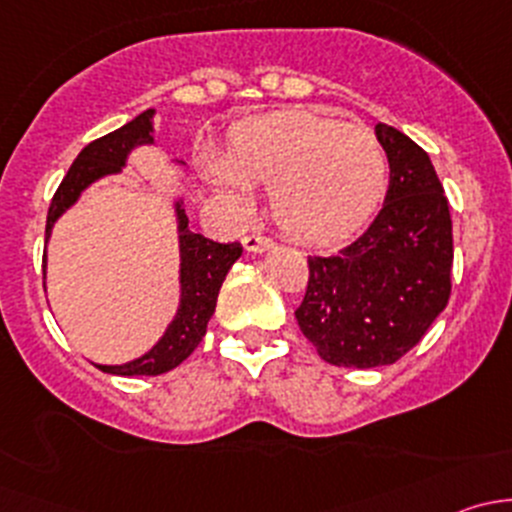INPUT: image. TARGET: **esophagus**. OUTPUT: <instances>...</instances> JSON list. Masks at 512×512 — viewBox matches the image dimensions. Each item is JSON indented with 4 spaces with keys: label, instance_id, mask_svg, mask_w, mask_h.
Segmentation results:
<instances>
[{
    "label": "esophagus",
    "instance_id": "esophagus-1",
    "mask_svg": "<svg viewBox=\"0 0 512 512\" xmlns=\"http://www.w3.org/2000/svg\"><path fill=\"white\" fill-rule=\"evenodd\" d=\"M242 245H245L247 252H262V250H270L272 240L262 235V232H250V235L242 237Z\"/></svg>",
    "mask_w": 512,
    "mask_h": 512
}]
</instances>
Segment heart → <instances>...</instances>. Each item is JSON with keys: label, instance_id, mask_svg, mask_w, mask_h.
Returning a JSON list of instances; mask_svg holds the SVG:
<instances>
[{"label": "heart", "instance_id": "b5f03b06", "mask_svg": "<svg viewBox=\"0 0 512 512\" xmlns=\"http://www.w3.org/2000/svg\"><path fill=\"white\" fill-rule=\"evenodd\" d=\"M200 168L237 208L250 203V188H270L275 223L309 245L339 242L369 223L389 185V160L374 133L312 111L242 121L225 156L203 153Z\"/></svg>", "mask_w": 512, "mask_h": 512}]
</instances>
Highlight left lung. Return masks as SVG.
I'll return each instance as SVG.
<instances>
[{
  "instance_id": "8db88e82",
  "label": "left lung",
  "mask_w": 512,
  "mask_h": 512,
  "mask_svg": "<svg viewBox=\"0 0 512 512\" xmlns=\"http://www.w3.org/2000/svg\"><path fill=\"white\" fill-rule=\"evenodd\" d=\"M389 190L374 223L329 257H307L299 329L334 366L394 364L421 342L451 297L453 227L431 158L379 123Z\"/></svg>"
}]
</instances>
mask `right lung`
Here are the masks:
<instances>
[{"mask_svg":"<svg viewBox=\"0 0 512 512\" xmlns=\"http://www.w3.org/2000/svg\"><path fill=\"white\" fill-rule=\"evenodd\" d=\"M151 118L153 108H148L141 116H136L133 121H128L126 126L118 128V131L106 133V136L91 141L89 146L79 153V158L74 160V165H71L69 173L64 175L61 185L56 188L54 198H51L49 215H46V240H49L51 227H54L56 218L79 200L81 190H84L86 185L103 178V175L118 173V170L126 165L128 153H131L133 148L143 146V143H153ZM175 213H178L180 232L178 314H175V319L170 322V327L165 329L163 339H160L151 352L143 354L141 359L128 361V364L121 366L98 364V369L106 371V374L158 376L175 369L180 361L188 359V356L195 352V347L203 342L205 329H208L210 317H213L215 312V304H218V292L220 287H223L227 270H230L232 262L242 255L240 242L223 245V242H213L205 235H198V232H190L188 215H185L180 203L175 205Z\"/></svg>","mask_w":512,"mask_h":512,"instance_id":"right-lung-1","label":"right lung"}]
</instances>
